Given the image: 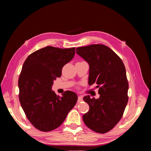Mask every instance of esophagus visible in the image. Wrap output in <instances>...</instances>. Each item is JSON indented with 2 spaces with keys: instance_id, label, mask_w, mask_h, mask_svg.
Masks as SVG:
<instances>
[{
  "instance_id": "esophagus-1",
  "label": "esophagus",
  "mask_w": 151,
  "mask_h": 151,
  "mask_svg": "<svg viewBox=\"0 0 151 151\" xmlns=\"http://www.w3.org/2000/svg\"><path fill=\"white\" fill-rule=\"evenodd\" d=\"M82 101H83V96H78V103H80Z\"/></svg>"
}]
</instances>
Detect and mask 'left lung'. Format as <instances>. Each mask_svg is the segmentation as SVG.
<instances>
[{"mask_svg": "<svg viewBox=\"0 0 151 151\" xmlns=\"http://www.w3.org/2000/svg\"><path fill=\"white\" fill-rule=\"evenodd\" d=\"M76 53L89 65V84H98V99L86 96L89 110L83 119L89 129L104 134L121 120L129 100V83L124 64L111 49L101 44L78 47Z\"/></svg>", "mask_w": 151, "mask_h": 151, "instance_id": "left-lung-1", "label": "left lung"}]
</instances>
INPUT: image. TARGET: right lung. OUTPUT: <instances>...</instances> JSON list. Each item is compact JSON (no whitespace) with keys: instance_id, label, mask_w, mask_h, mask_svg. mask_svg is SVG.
<instances>
[{"instance_id":"1","label":"right lung","mask_w":151,"mask_h":151,"mask_svg":"<svg viewBox=\"0 0 151 151\" xmlns=\"http://www.w3.org/2000/svg\"><path fill=\"white\" fill-rule=\"evenodd\" d=\"M75 49L48 46L30 54L22 65L18 80L19 101L29 121L40 131L58 128L77 101L72 91L60 97L52 91L53 81L74 58Z\"/></svg>"}]
</instances>
